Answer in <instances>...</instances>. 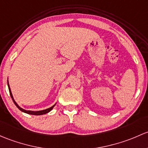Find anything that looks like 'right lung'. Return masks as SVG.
Returning <instances> with one entry per match:
<instances>
[{"label": "right lung", "mask_w": 148, "mask_h": 148, "mask_svg": "<svg viewBox=\"0 0 148 148\" xmlns=\"http://www.w3.org/2000/svg\"><path fill=\"white\" fill-rule=\"evenodd\" d=\"M8 89H9V92H10V96H11L12 101H13L14 103H15V105L16 106L17 108H18L19 110H21L22 112H24V113H27V114H30V115H35V116H40V115H43V114H46V113H49V111H51V110H52V108H54V106L56 105V103L54 104V105L52 106V107H50V108H47L45 110H42V111H27V110H25L23 109V108H21V107L19 106L18 105V103H17L16 102H15V101L13 99V96H12V94L11 93V90H10V86H9V84H8Z\"/></svg>", "instance_id": "1"}]
</instances>
